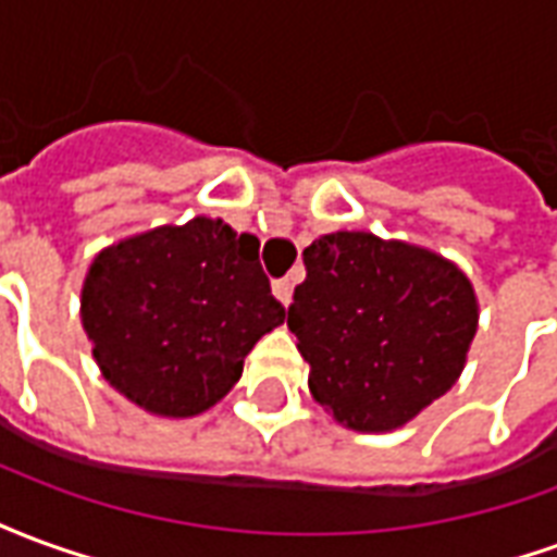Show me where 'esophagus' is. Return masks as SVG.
Segmentation results:
<instances>
[{
    "label": "esophagus",
    "instance_id": "34e87169",
    "mask_svg": "<svg viewBox=\"0 0 557 557\" xmlns=\"http://www.w3.org/2000/svg\"><path fill=\"white\" fill-rule=\"evenodd\" d=\"M292 286H295V283H292L289 277L274 280V295H277L280 301L286 304V307H289V304H292Z\"/></svg>",
    "mask_w": 557,
    "mask_h": 557
}]
</instances>
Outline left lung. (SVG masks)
I'll list each match as a JSON object with an SVG mask.
<instances>
[{
	"label": "left lung",
	"mask_w": 557,
	"mask_h": 557,
	"mask_svg": "<svg viewBox=\"0 0 557 557\" xmlns=\"http://www.w3.org/2000/svg\"><path fill=\"white\" fill-rule=\"evenodd\" d=\"M304 265L286 322L313 397L339 423L397 430L450 391L478 331V298L454 262L373 232H331Z\"/></svg>",
	"instance_id": "8db88e82"
}]
</instances>
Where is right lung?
<instances>
[{
    "instance_id": "add662e5",
    "label": "right lung",
    "mask_w": 557,
    "mask_h": 557,
    "mask_svg": "<svg viewBox=\"0 0 557 557\" xmlns=\"http://www.w3.org/2000/svg\"><path fill=\"white\" fill-rule=\"evenodd\" d=\"M283 319L259 238L211 218L107 247L83 283V327L107 382L163 418L226 397L247 351Z\"/></svg>"
}]
</instances>
